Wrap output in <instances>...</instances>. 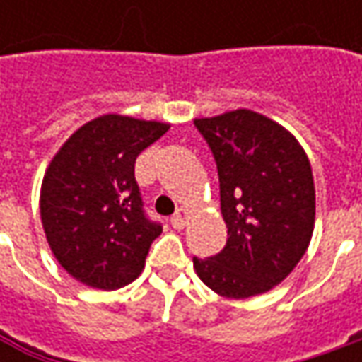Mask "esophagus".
<instances>
[{"label":"esophagus","mask_w":362,"mask_h":362,"mask_svg":"<svg viewBox=\"0 0 362 362\" xmlns=\"http://www.w3.org/2000/svg\"><path fill=\"white\" fill-rule=\"evenodd\" d=\"M187 219H189L187 209H177V214L171 217V226H173L175 230H183V228L187 226Z\"/></svg>","instance_id":"obj_1"}]
</instances>
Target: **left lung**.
<instances>
[{
	"instance_id": "8db88e82",
	"label": "left lung",
	"mask_w": 362,
	"mask_h": 362,
	"mask_svg": "<svg viewBox=\"0 0 362 362\" xmlns=\"http://www.w3.org/2000/svg\"><path fill=\"white\" fill-rule=\"evenodd\" d=\"M216 159L223 250L193 256L203 284L226 298H250L280 284L304 256L314 230V179L298 141L252 110L197 119Z\"/></svg>"
}]
</instances>
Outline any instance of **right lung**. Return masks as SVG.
Wrapping results in <instances>:
<instances>
[{"mask_svg": "<svg viewBox=\"0 0 362 362\" xmlns=\"http://www.w3.org/2000/svg\"><path fill=\"white\" fill-rule=\"evenodd\" d=\"M167 131L163 122L105 115L80 127L49 163L42 223L56 259L78 282L117 290L145 268L163 226L146 216L134 163Z\"/></svg>", "mask_w": 362, "mask_h": 362, "instance_id": "right-lung-1", "label": "right lung"}]
</instances>
